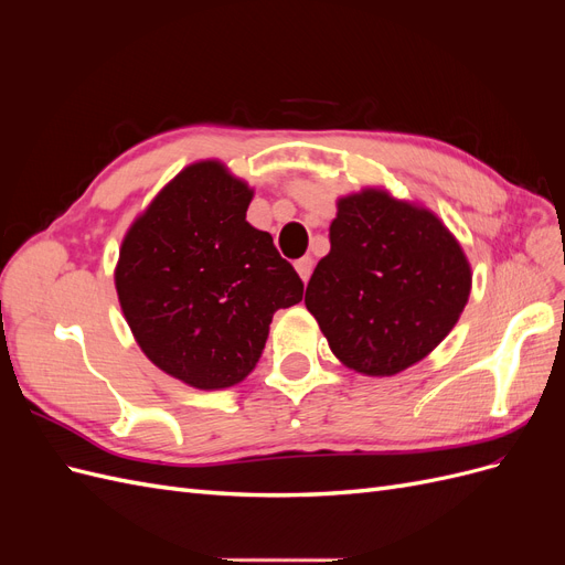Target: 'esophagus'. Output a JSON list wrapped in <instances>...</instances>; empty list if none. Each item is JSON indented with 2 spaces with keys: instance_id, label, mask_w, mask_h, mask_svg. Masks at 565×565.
I'll list each match as a JSON object with an SVG mask.
<instances>
[{
  "instance_id": "obj_1",
  "label": "esophagus",
  "mask_w": 565,
  "mask_h": 565,
  "mask_svg": "<svg viewBox=\"0 0 565 565\" xmlns=\"http://www.w3.org/2000/svg\"><path fill=\"white\" fill-rule=\"evenodd\" d=\"M295 268H297V273H299V278L306 282V280L311 278L313 259H311V256H301V259H297V262H295Z\"/></svg>"
}]
</instances>
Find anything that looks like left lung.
<instances>
[{"label":"left lung","instance_id":"obj_1","mask_svg":"<svg viewBox=\"0 0 565 565\" xmlns=\"http://www.w3.org/2000/svg\"><path fill=\"white\" fill-rule=\"evenodd\" d=\"M469 292L467 254L431 210L363 188L337 200L303 303L341 365L391 377L450 334Z\"/></svg>","mask_w":565,"mask_h":565}]
</instances>
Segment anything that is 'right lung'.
Wrapping results in <instances>:
<instances>
[{
    "label": "right lung",
    "instance_id": "add662e5",
    "mask_svg": "<svg viewBox=\"0 0 565 565\" xmlns=\"http://www.w3.org/2000/svg\"><path fill=\"white\" fill-rule=\"evenodd\" d=\"M252 188L218 160L188 164L129 226L115 289L136 344L169 377L200 391L241 384L256 367L273 313L303 282L247 224Z\"/></svg>",
    "mask_w": 565,
    "mask_h": 565
}]
</instances>
